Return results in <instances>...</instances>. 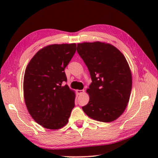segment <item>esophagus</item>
<instances>
[{
    "mask_svg": "<svg viewBox=\"0 0 158 158\" xmlns=\"http://www.w3.org/2000/svg\"><path fill=\"white\" fill-rule=\"evenodd\" d=\"M84 92V90L83 89H81V90H79V89H77V93L79 95H81V94H82Z\"/></svg>",
    "mask_w": 158,
    "mask_h": 158,
    "instance_id": "esophagus-1",
    "label": "esophagus"
}]
</instances>
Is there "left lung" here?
Segmentation results:
<instances>
[{
	"mask_svg": "<svg viewBox=\"0 0 158 158\" xmlns=\"http://www.w3.org/2000/svg\"><path fill=\"white\" fill-rule=\"evenodd\" d=\"M77 51L88 69L92 83L87 92V115L102 122L117 119L125 110L132 90V74L125 57L109 43L77 44Z\"/></svg>",
	"mask_w": 158,
	"mask_h": 158,
	"instance_id": "obj_1",
	"label": "left lung"
}]
</instances>
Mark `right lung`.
<instances>
[{
	"label": "right lung",
	"instance_id": "add662e5",
	"mask_svg": "<svg viewBox=\"0 0 158 158\" xmlns=\"http://www.w3.org/2000/svg\"><path fill=\"white\" fill-rule=\"evenodd\" d=\"M76 44H54L40 49L26 67L23 96L29 113L45 128L60 129L68 123L75 94L67 85L64 69Z\"/></svg>",
	"mask_w": 158,
	"mask_h": 158
}]
</instances>
